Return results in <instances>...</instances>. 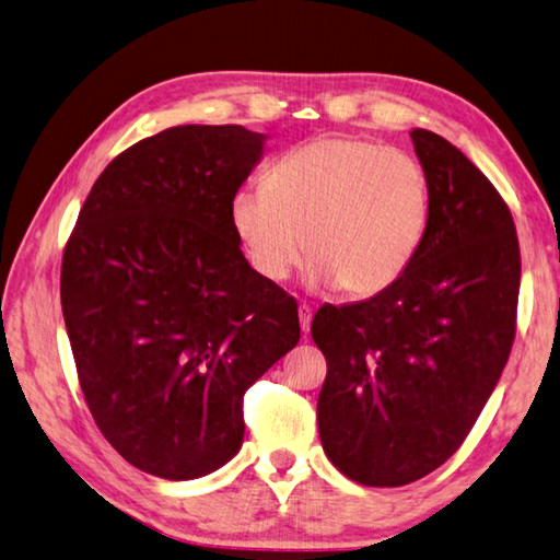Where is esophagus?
I'll use <instances>...</instances> for the list:
<instances>
[{"instance_id": "1", "label": "esophagus", "mask_w": 560, "mask_h": 560, "mask_svg": "<svg viewBox=\"0 0 560 560\" xmlns=\"http://www.w3.org/2000/svg\"><path fill=\"white\" fill-rule=\"evenodd\" d=\"M311 320H313V308L306 306V303H301V306H299V323H301L303 332L311 330Z\"/></svg>"}]
</instances>
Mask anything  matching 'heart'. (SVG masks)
Segmentation results:
<instances>
[{
    "instance_id": "obj_1",
    "label": "heart",
    "mask_w": 560,
    "mask_h": 560,
    "mask_svg": "<svg viewBox=\"0 0 560 560\" xmlns=\"http://www.w3.org/2000/svg\"><path fill=\"white\" fill-rule=\"evenodd\" d=\"M431 180L401 149L323 137L289 151L267 188L232 198V225L254 271L283 281L303 254L313 289L374 296L409 269L431 222Z\"/></svg>"
}]
</instances>
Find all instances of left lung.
<instances>
[{"label": "left lung", "instance_id": "left-lung-1", "mask_svg": "<svg viewBox=\"0 0 560 560\" xmlns=\"http://www.w3.org/2000/svg\"><path fill=\"white\" fill-rule=\"evenodd\" d=\"M431 222L404 277L368 301L323 306L328 362L318 431L328 460L368 487H399L460 448L510 358L522 257L512 212L451 141L411 129Z\"/></svg>", "mask_w": 560, "mask_h": 560}]
</instances>
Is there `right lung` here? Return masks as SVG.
<instances>
[{"instance_id": "right-lung-1", "label": "right lung", "mask_w": 560, "mask_h": 560, "mask_svg": "<svg viewBox=\"0 0 560 560\" xmlns=\"http://www.w3.org/2000/svg\"><path fill=\"white\" fill-rule=\"evenodd\" d=\"M267 135L183 125L100 174L68 240L60 306L97 429L127 463L196 480L245 439V392L301 338L296 301L240 249L232 198Z\"/></svg>"}]
</instances>
